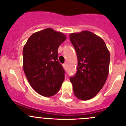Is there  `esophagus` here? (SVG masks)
I'll use <instances>...</instances> for the list:
<instances>
[{"label": "esophagus", "mask_w": 126, "mask_h": 126, "mask_svg": "<svg viewBox=\"0 0 126 126\" xmlns=\"http://www.w3.org/2000/svg\"><path fill=\"white\" fill-rule=\"evenodd\" d=\"M63 67H64V69H66V63H64V64H63Z\"/></svg>", "instance_id": "34e87169"}]
</instances>
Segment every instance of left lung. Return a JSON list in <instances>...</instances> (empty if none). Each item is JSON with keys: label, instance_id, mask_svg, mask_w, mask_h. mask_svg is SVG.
Here are the masks:
<instances>
[{"label": "left lung", "instance_id": "left-lung-1", "mask_svg": "<svg viewBox=\"0 0 126 126\" xmlns=\"http://www.w3.org/2000/svg\"><path fill=\"white\" fill-rule=\"evenodd\" d=\"M70 40L78 60L76 74L70 78L74 94L88 100L99 93L107 80L110 52L101 37L89 31L70 33Z\"/></svg>", "mask_w": 126, "mask_h": 126}]
</instances>
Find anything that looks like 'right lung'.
I'll return each instance as SVG.
<instances>
[{
	"label": "right lung",
	"mask_w": 126,
	"mask_h": 126,
	"mask_svg": "<svg viewBox=\"0 0 126 126\" xmlns=\"http://www.w3.org/2000/svg\"><path fill=\"white\" fill-rule=\"evenodd\" d=\"M66 39L63 33L48 28L32 35L24 46V72L32 87L42 96H54L64 81L65 71L58 62V49Z\"/></svg>",
	"instance_id": "right-lung-1"
}]
</instances>
